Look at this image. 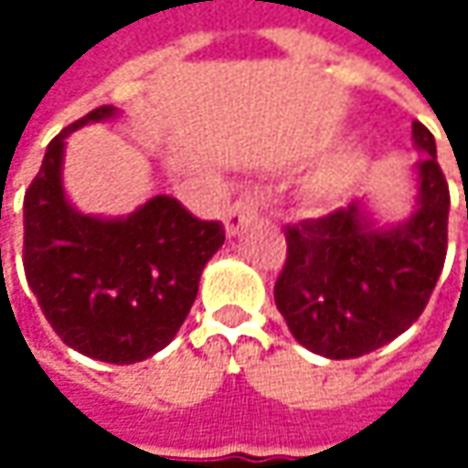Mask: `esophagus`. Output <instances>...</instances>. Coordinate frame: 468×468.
<instances>
[{"label":"esophagus","instance_id":"1","mask_svg":"<svg viewBox=\"0 0 468 468\" xmlns=\"http://www.w3.org/2000/svg\"><path fill=\"white\" fill-rule=\"evenodd\" d=\"M255 216H258L255 197L252 195H242L234 206L229 207V213H226V231H229V237H237Z\"/></svg>","mask_w":468,"mask_h":468}]
</instances>
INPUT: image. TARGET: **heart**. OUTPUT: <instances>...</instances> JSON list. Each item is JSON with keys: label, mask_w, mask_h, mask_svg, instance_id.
Returning a JSON list of instances; mask_svg holds the SVG:
<instances>
[{"label": "heart", "mask_w": 468, "mask_h": 468, "mask_svg": "<svg viewBox=\"0 0 468 468\" xmlns=\"http://www.w3.org/2000/svg\"><path fill=\"white\" fill-rule=\"evenodd\" d=\"M369 164H372V154L365 145L344 148L341 154L320 164L313 171V176L304 182V189H302L304 203L313 210L335 207L354 189V185L367 174Z\"/></svg>", "instance_id": "obj_1"}]
</instances>
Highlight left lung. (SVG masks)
Returning <instances> with one entry per match:
<instances>
[{"instance_id":"obj_1","label":"left lung","mask_w":468,"mask_h":468,"mask_svg":"<svg viewBox=\"0 0 468 468\" xmlns=\"http://www.w3.org/2000/svg\"><path fill=\"white\" fill-rule=\"evenodd\" d=\"M414 210L378 224L362 200L286 226V262L273 297L292 335L328 359H354L399 338L422 314L448 250L451 192L435 137L411 124Z\"/></svg>"}]
</instances>
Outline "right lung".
<instances>
[{"instance_id":"right-lung-1","label":"right lung","mask_w":468,"mask_h":468,"mask_svg":"<svg viewBox=\"0 0 468 468\" xmlns=\"http://www.w3.org/2000/svg\"><path fill=\"white\" fill-rule=\"evenodd\" d=\"M99 106L48 143L23 203V265L46 320L69 349L109 365H135L169 346L197 297L206 262L224 244V226L200 221L176 197L101 218L64 195L67 137L109 122Z\"/></svg>"}]
</instances>
